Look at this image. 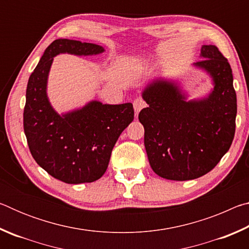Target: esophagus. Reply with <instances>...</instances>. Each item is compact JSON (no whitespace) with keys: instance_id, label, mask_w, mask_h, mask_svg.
<instances>
[{"instance_id":"esophagus-1","label":"esophagus","mask_w":249,"mask_h":249,"mask_svg":"<svg viewBox=\"0 0 249 249\" xmlns=\"http://www.w3.org/2000/svg\"><path fill=\"white\" fill-rule=\"evenodd\" d=\"M133 105H134L135 113H136V114H138V113H140L141 109H142V108H144L147 104H146L145 101L142 100V98H137V99H135Z\"/></svg>"}]
</instances>
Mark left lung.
<instances>
[{
  "label": "left lung",
  "instance_id": "8db88e82",
  "mask_svg": "<svg viewBox=\"0 0 249 249\" xmlns=\"http://www.w3.org/2000/svg\"><path fill=\"white\" fill-rule=\"evenodd\" d=\"M201 57L195 65L214 81L206 99L187 102L177 84L163 80L142 92L148 107L138 119L145 128L146 153L151 169L168 180L208 174L230 149L235 135L237 101L231 66L216 46H202Z\"/></svg>",
  "mask_w": 249,
  "mask_h": 249
}]
</instances>
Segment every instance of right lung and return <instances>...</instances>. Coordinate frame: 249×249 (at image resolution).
I'll use <instances>...</instances> for the list:
<instances>
[{
    "instance_id": "obj_1",
    "label": "right lung",
    "mask_w": 249,
    "mask_h": 249,
    "mask_svg": "<svg viewBox=\"0 0 249 249\" xmlns=\"http://www.w3.org/2000/svg\"><path fill=\"white\" fill-rule=\"evenodd\" d=\"M99 45L56 39L29 77L24 107V132L33 158L53 178L66 183L93 182L107 171L113 147L134 120L132 103L92 101L60 116L50 105L46 87L53 59L68 53L88 56L103 53Z\"/></svg>"
}]
</instances>
